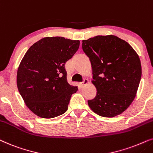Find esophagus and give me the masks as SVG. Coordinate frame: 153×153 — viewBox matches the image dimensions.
Instances as JSON below:
<instances>
[{"mask_svg":"<svg viewBox=\"0 0 153 153\" xmlns=\"http://www.w3.org/2000/svg\"><path fill=\"white\" fill-rule=\"evenodd\" d=\"M88 83H89V80H87V79H85V80H83L82 82H80V85H81V86L83 87V86H85V85L88 84Z\"/></svg>","mask_w":153,"mask_h":153,"instance_id":"esophagus-1","label":"esophagus"}]
</instances>
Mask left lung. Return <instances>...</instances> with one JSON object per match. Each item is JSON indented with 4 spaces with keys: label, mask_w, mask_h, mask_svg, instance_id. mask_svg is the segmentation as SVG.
I'll use <instances>...</instances> for the list:
<instances>
[{
    "label": "left lung",
    "mask_w": 153,
    "mask_h": 153,
    "mask_svg": "<svg viewBox=\"0 0 153 153\" xmlns=\"http://www.w3.org/2000/svg\"><path fill=\"white\" fill-rule=\"evenodd\" d=\"M92 67L97 96L88 101L91 111L105 117L123 113L134 101L141 78V64L133 48L113 35L82 40Z\"/></svg>",
    "instance_id": "obj_1"
}]
</instances>
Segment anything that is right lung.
<instances>
[{
	"mask_svg": "<svg viewBox=\"0 0 153 153\" xmlns=\"http://www.w3.org/2000/svg\"><path fill=\"white\" fill-rule=\"evenodd\" d=\"M80 40L46 37L27 50L17 73L18 90L26 106L42 118H54L68 110L78 87L67 82L65 64L76 52Z\"/></svg>",
	"mask_w": 153,
	"mask_h": 153,
	"instance_id": "right-lung-1",
	"label": "right lung"
}]
</instances>
